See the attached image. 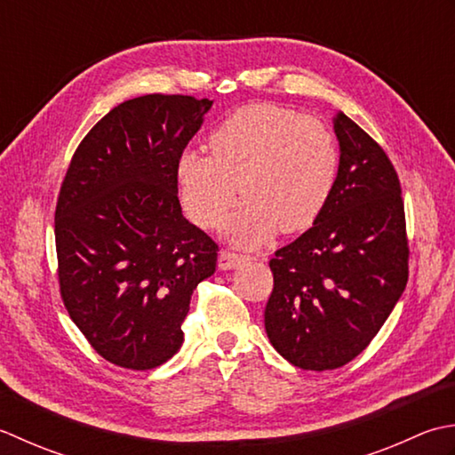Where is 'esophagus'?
<instances>
[{"mask_svg": "<svg viewBox=\"0 0 455 455\" xmlns=\"http://www.w3.org/2000/svg\"><path fill=\"white\" fill-rule=\"evenodd\" d=\"M247 255H241V253H235V251H229V249H224V251L220 253V268H224V271H228V268H235L237 265H241L243 261H247Z\"/></svg>", "mask_w": 455, "mask_h": 455, "instance_id": "34e87169", "label": "esophagus"}]
</instances>
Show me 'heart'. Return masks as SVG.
Instances as JSON below:
<instances>
[{"label": "heart", "instance_id": "obj_1", "mask_svg": "<svg viewBox=\"0 0 455 455\" xmlns=\"http://www.w3.org/2000/svg\"><path fill=\"white\" fill-rule=\"evenodd\" d=\"M210 155L184 151L176 182L188 218L216 228L239 192L247 196L228 224L241 245H257L279 228L308 229L336 187L339 147L322 122L289 108L251 104L235 109L208 137Z\"/></svg>", "mask_w": 455, "mask_h": 455}]
</instances>
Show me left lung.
<instances>
[{
  "label": "left lung",
  "instance_id": "8db88e82",
  "mask_svg": "<svg viewBox=\"0 0 455 455\" xmlns=\"http://www.w3.org/2000/svg\"><path fill=\"white\" fill-rule=\"evenodd\" d=\"M339 171L314 226L268 261L265 330L294 367L331 371L363 351L409 281L401 182L383 147L338 114Z\"/></svg>",
  "mask_w": 455,
  "mask_h": 455
}]
</instances>
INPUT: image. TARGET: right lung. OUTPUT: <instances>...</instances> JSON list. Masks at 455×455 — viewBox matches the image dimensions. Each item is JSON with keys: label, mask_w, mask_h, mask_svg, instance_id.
<instances>
[{"label": "right lung", "mask_w": 455, "mask_h": 455, "mask_svg": "<svg viewBox=\"0 0 455 455\" xmlns=\"http://www.w3.org/2000/svg\"><path fill=\"white\" fill-rule=\"evenodd\" d=\"M208 98L127 100L74 151L54 210L59 289L68 316L109 363L147 371L180 349L198 283L220 247L182 216L176 163Z\"/></svg>", "instance_id": "obj_1"}]
</instances>
